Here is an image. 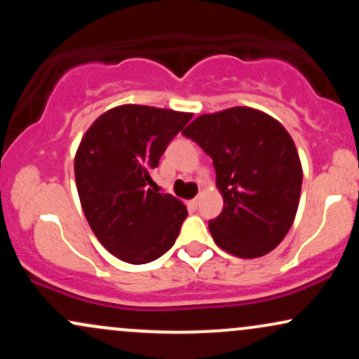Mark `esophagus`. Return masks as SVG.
Masks as SVG:
<instances>
[{"mask_svg":"<svg viewBox=\"0 0 359 359\" xmlns=\"http://www.w3.org/2000/svg\"><path fill=\"white\" fill-rule=\"evenodd\" d=\"M197 205H199V197H194V199L189 201V208L191 209H197Z\"/></svg>","mask_w":359,"mask_h":359,"instance_id":"esophagus-1","label":"esophagus"}]
</instances>
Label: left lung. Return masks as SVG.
<instances>
[{
    "instance_id": "left-lung-1",
    "label": "left lung",
    "mask_w": 359,
    "mask_h": 359,
    "mask_svg": "<svg viewBox=\"0 0 359 359\" xmlns=\"http://www.w3.org/2000/svg\"><path fill=\"white\" fill-rule=\"evenodd\" d=\"M212 158L224 208L209 221L214 243L258 258L282 243L295 219L302 165L288 131L253 108L203 114L182 131Z\"/></svg>"
}]
</instances>
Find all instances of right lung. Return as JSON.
<instances>
[{"label":"right lung","instance_id":"1","mask_svg":"<svg viewBox=\"0 0 359 359\" xmlns=\"http://www.w3.org/2000/svg\"><path fill=\"white\" fill-rule=\"evenodd\" d=\"M191 113L123 104L101 114L74 160L77 192L90 229L109 253L143 265L174 246L187 209L151 185L168 143Z\"/></svg>","mask_w":359,"mask_h":359}]
</instances>
